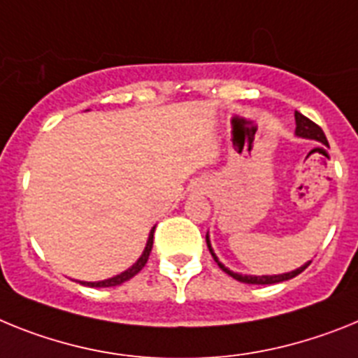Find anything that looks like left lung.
I'll return each mask as SVG.
<instances>
[{"label":"left lung","mask_w":358,"mask_h":358,"mask_svg":"<svg viewBox=\"0 0 358 358\" xmlns=\"http://www.w3.org/2000/svg\"><path fill=\"white\" fill-rule=\"evenodd\" d=\"M295 136H299V138H308V141H317V142H321V144L328 145L326 135L322 133L321 127L317 126L315 122H312L310 119H306V117H304V115H301L299 111H295ZM328 148H329V145H328ZM205 241H207V247H209L210 256L214 257V261L217 263V266H220V268H222L225 273H229L231 278H234L236 281L247 282V285H273V282L288 281V279L295 278V275H299V273L303 272V270L306 268L310 263H312V261H308V263H304V265L299 266V268H295V270H292V272H287V273H278V275H247V273L232 272L231 268H227L222 261L217 259V256L214 254L213 247H210L209 232H207V236H205Z\"/></svg>","instance_id":"obj_1"}]
</instances>
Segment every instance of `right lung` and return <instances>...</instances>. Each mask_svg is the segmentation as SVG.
Returning a JSON list of instances; mask_svg holds the SVG:
<instances>
[{
	"label": "right lung",
	"mask_w": 358,
	"mask_h": 358,
	"mask_svg": "<svg viewBox=\"0 0 358 358\" xmlns=\"http://www.w3.org/2000/svg\"><path fill=\"white\" fill-rule=\"evenodd\" d=\"M153 234H155V227L151 229V232H149L148 243H145V248H144V252H142V256L138 257V259H136V263H133L129 268L124 270V272H120L119 275H113V278H110V279H104V281H95V282L79 281L80 285H86V287H92V288H108V287H117V285H122V282L129 281V279L141 272V270L145 266V263H148L149 254H151V248H153Z\"/></svg>",
	"instance_id": "obj_1"
}]
</instances>
